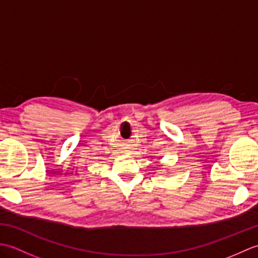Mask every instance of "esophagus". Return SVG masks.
<instances>
[{"mask_svg": "<svg viewBox=\"0 0 258 258\" xmlns=\"http://www.w3.org/2000/svg\"><path fill=\"white\" fill-rule=\"evenodd\" d=\"M125 153H126V154H128V151H124Z\"/></svg>", "mask_w": 258, "mask_h": 258, "instance_id": "1", "label": "esophagus"}]
</instances>
